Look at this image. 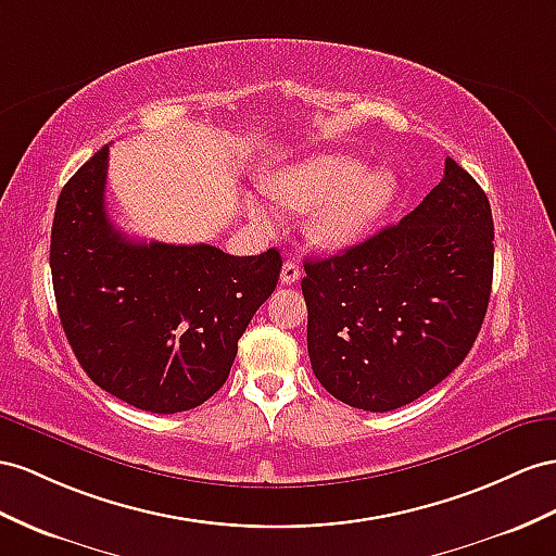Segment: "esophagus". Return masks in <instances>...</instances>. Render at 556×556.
<instances>
[{"label":"esophagus","mask_w":556,"mask_h":556,"mask_svg":"<svg viewBox=\"0 0 556 556\" xmlns=\"http://www.w3.org/2000/svg\"><path fill=\"white\" fill-rule=\"evenodd\" d=\"M301 279V267H298L295 261H287L281 267V283H295Z\"/></svg>","instance_id":"esophagus-1"}]
</instances>
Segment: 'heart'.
Returning a JSON list of instances; mask_svg holds the SVG:
<instances>
[{
	"mask_svg": "<svg viewBox=\"0 0 556 556\" xmlns=\"http://www.w3.org/2000/svg\"><path fill=\"white\" fill-rule=\"evenodd\" d=\"M400 180L388 168L366 170L345 154H326L293 166L267 182V194L291 208H307L309 239L321 249L357 244L392 206Z\"/></svg>",
	"mask_w": 556,
	"mask_h": 556,
	"instance_id": "1",
	"label": "heart"
}]
</instances>
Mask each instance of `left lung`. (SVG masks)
I'll return each mask as SVG.
<instances>
[{
	"instance_id": "1",
	"label": "left lung",
	"mask_w": 556,
	"mask_h": 556,
	"mask_svg": "<svg viewBox=\"0 0 556 556\" xmlns=\"http://www.w3.org/2000/svg\"><path fill=\"white\" fill-rule=\"evenodd\" d=\"M491 281V204L448 156L444 178L406 218L305 261L312 371L354 408L386 414L416 402L472 350Z\"/></svg>"
}]
</instances>
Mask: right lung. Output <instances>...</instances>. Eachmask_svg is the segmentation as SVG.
I'll return each mask as SVG.
<instances>
[{
	"label": "right lung",
	"mask_w": 556,
	"mask_h": 556,
	"mask_svg": "<svg viewBox=\"0 0 556 556\" xmlns=\"http://www.w3.org/2000/svg\"><path fill=\"white\" fill-rule=\"evenodd\" d=\"M108 152L65 182L51 227V277L67 343L98 388L150 414L216 394L269 295L281 255L129 239L105 211Z\"/></svg>",
	"instance_id": "obj_1"
}]
</instances>
